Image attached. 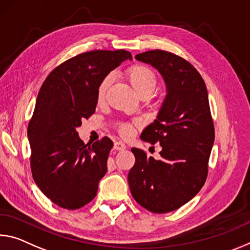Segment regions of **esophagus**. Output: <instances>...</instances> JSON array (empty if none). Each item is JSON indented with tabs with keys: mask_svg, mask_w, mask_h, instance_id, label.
Returning <instances> with one entry per match:
<instances>
[{
	"mask_svg": "<svg viewBox=\"0 0 250 250\" xmlns=\"http://www.w3.org/2000/svg\"><path fill=\"white\" fill-rule=\"evenodd\" d=\"M125 148H126V146L122 141L114 142V149L118 150V151H122V150H125Z\"/></svg>",
	"mask_w": 250,
	"mask_h": 250,
	"instance_id": "obj_1",
	"label": "esophagus"
}]
</instances>
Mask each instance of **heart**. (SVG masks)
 Returning <instances> with one entry per match:
<instances>
[{
	"mask_svg": "<svg viewBox=\"0 0 250 250\" xmlns=\"http://www.w3.org/2000/svg\"><path fill=\"white\" fill-rule=\"evenodd\" d=\"M125 75L129 82L131 83L136 92L141 94H151L157 84V78L153 71L144 64H133L129 66L125 71ZM111 75L106 77L100 82L97 91V99L99 102H102L105 98L106 90H108L111 83ZM140 125V121H134L133 124L130 122H121L118 125V132L122 137L129 138L134 133V126Z\"/></svg>",
	"mask_w": 250,
	"mask_h": 250,
	"instance_id": "1",
	"label": "heart"
}]
</instances>
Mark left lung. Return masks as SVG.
<instances>
[{"mask_svg": "<svg viewBox=\"0 0 250 250\" xmlns=\"http://www.w3.org/2000/svg\"><path fill=\"white\" fill-rule=\"evenodd\" d=\"M136 59L159 71L167 96L153 124L141 133L149 144H160V160L132 148L136 158L128 182L134 200L146 210L165 213L191 200L208 175L215 128L204 79L191 63L164 50Z\"/></svg>", "mask_w": 250, "mask_h": 250, "instance_id": "8db88e82", "label": "left lung"}]
</instances>
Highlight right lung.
Returning a JSON list of instances; mask_svg holds the SVG:
<instances>
[{
  "mask_svg": "<svg viewBox=\"0 0 250 250\" xmlns=\"http://www.w3.org/2000/svg\"><path fill=\"white\" fill-rule=\"evenodd\" d=\"M126 59L132 57L125 50L78 54L58 65L39 91L27 126L31 171L40 190L59 207L74 210L97 196L113 142L104 137L84 145L77 128L96 111L100 82Z\"/></svg>",
  "mask_w": 250,
  "mask_h": 250,
  "instance_id": "1",
  "label": "right lung"
}]
</instances>
